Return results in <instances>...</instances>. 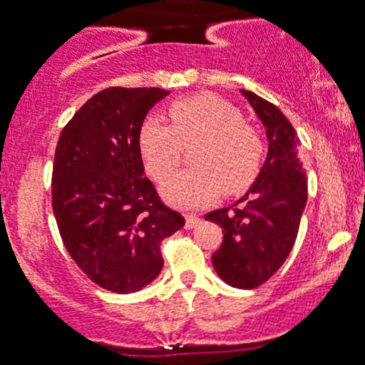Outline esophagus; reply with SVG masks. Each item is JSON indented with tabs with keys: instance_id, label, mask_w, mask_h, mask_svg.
Wrapping results in <instances>:
<instances>
[{
	"instance_id": "obj_1",
	"label": "esophagus",
	"mask_w": 365,
	"mask_h": 365,
	"mask_svg": "<svg viewBox=\"0 0 365 365\" xmlns=\"http://www.w3.org/2000/svg\"><path fill=\"white\" fill-rule=\"evenodd\" d=\"M200 216H196V214H187L185 216V229L187 230H190V229H194V227H198L200 225Z\"/></svg>"
}]
</instances>
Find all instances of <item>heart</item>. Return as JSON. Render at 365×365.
<instances>
[{"instance_id":"1","label":"heart","mask_w":365,"mask_h":365,"mask_svg":"<svg viewBox=\"0 0 365 365\" xmlns=\"http://www.w3.org/2000/svg\"><path fill=\"white\" fill-rule=\"evenodd\" d=\"M169 124L149 117L138 131V151L149 175L162 182L179 163L181 145L192 141L190 159L197 165L177 173L162 185L175 205L200 207L221 189L237 192L250 185L263 163L259 133L243 120L236 106L217 95L180 98L167 110Z\"/></svg>"}]
</instances>
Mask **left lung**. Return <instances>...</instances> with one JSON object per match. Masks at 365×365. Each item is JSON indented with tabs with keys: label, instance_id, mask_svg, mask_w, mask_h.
<instances>
[{
	"label": "left lung",
	"instance_id": "obj_1",
	"mask_svg": "<svg viewBox=\"0 0 365 365\" xmlns=\"http://www.w3.org/2000/svg\"><path fill=\"white\" fill-rule=\"evenodd\" d=\"M268 138V155L254 185L234 205L212 210L205 220L223 229L212 267L234 288H257L290 255L308 200V178L299 158L297 131L277 106L241 90Z\"/></svg>",
	"mask_w": 365,
	"mask_h": 365
}]
</instances>
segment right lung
<instances>
[{
    "mask_svg": "<svg viewBox=\"0 0 365 365\" xmlns=\"http://www.w3.org/2000/svg\"><path fill=\"white\" fill-rule=\"evenodd\" d=\"M169 91L108 88L64 125L56 148L52 207L77 267L104 290L133 294L163 268L160 243L185 225L144 176L138 131Z\"/></svg>",
    "mask_w": 365,
    "mask_h": 365,
    "instance_id": "add662e5",
    "label": "right lung"
}]
</instances>
